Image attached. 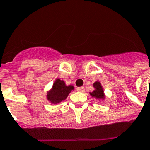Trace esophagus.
Segmentation results:
<instances>
[{"mask_svg":"<svg viewBox=\"0 0 150 150\" xmlns=\"http://www.w3.org/2000/svg\"><path fill=\"white\" fill-rule=\"evenodd\" d=\"M77 91H78V92H85V88H84V87H79L77 88Z\"/></svg>","mask_w":150,"mask_h":150,"instance_id":"1","label":"esophagus"}]
</instances>
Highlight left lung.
Masks as SVG:
<instances>
[{
  "label": "left lung",
  "instance_id": "8db88e82",
  "mask_svg": "<svg viewBox=\"0 0 150 150\" xmlns=\"http://www.w3.org/2000/svg\"><path fill=\"white\" fill-rule=\"evenodd\" d=\"M93 87L95 89L92 92H89L92 97L96 98L98 101H103L105 98V95L104 93V89H103L102 84L100 81H96L93 83Z\"/></svg>",
  "mask_w": 150,
  "mask_h": 150
}]
</instances>
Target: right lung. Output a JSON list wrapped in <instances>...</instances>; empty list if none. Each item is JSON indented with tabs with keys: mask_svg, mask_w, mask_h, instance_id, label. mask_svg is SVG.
<instances>
[{
	"mask_svg": "<svg viewBox=\"0 0 150 150\" xmlns=\"http://www.w3.org/2000/svg\"><path fill=\"white\" fill-rule=\"evenodd\" d=\"M74 90V86L71 85L66 86L63 80L57 79L52 85V88L47 92L46 98L52 104H58L65 100L69 94Z\"/></svg>",
	"mask_w": 150,
	"mask_h": 150,
	"instance_id": "obj_1",
	"label": "right lung"
}]
</instances>
